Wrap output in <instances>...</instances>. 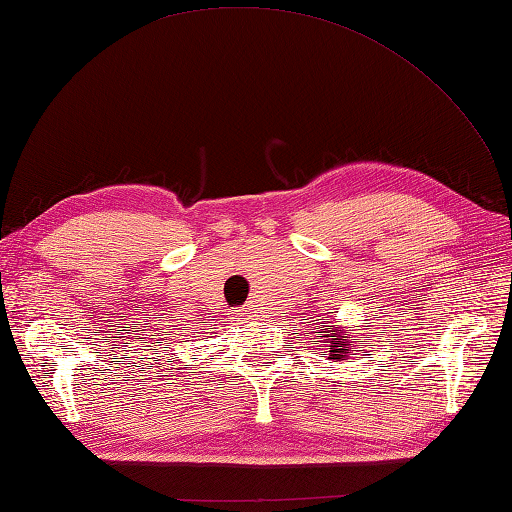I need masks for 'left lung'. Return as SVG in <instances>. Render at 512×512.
Listing matches in <instances>:
<instances>
[{
	"mask_svg": "<svg viewBox=\"0 0 512 512\" xmlns=\"http://www.w3.org/2000/svg\"><path fill=\"white\" fill-rule=\"evenodd\" d=\"M323 327H327V331H316V334H320L318 338H327L331 342L329 360H334V362L344 360V353H349L347 334H344V331H340V329H336V334H331V329H334V325H323Z\"/></svg>",
	"mask_w": 512,
	"mask_h": 512,
	"instance_id": "obj_1",
	"label": "left lung"
}]
</instances>
